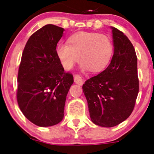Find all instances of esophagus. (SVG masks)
<instances>
[{
  "label": "esophagus",
  "mask_w": 154,
  "mask_h": 154,
  "mask_svg": "<svg viewBox=\"0 0 154 154\" xmlns=\"http://www.w3.org/2000/svg\"><path fill=\"white\" fill-rule=\"evenodd\" d=\"M74 82L78 85H83V79H82L81 75L79 74H75L74 75Z\"/></svg>",
  "instance_id": "esophagus-1"
}]
</instances>
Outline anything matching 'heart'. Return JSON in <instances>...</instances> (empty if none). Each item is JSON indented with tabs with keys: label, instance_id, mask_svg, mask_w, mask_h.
<instances>
[{
	"label": "heart",
	"instance_id": "obj_1",
	"mask_svg": "<svg viewBox=\"0 0 154 154\" xmlns=\"http://www.w3.org/2000/svg\"><path fill=\"white\" fill-rule=\"evenodd\" d=\"M113 53V45L106 35L80 32L71 36L68 43L57 46V54L62 66L71 70L81 57L83 70L100 72L108 65Z\"/></svg>",
	"mask_w": 154,
	"mask_h": 154
}]
</instances>
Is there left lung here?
<instances>
[{
    "label": "left lung",
    "instance_id": "8db88e82",
    "mask_svg": "<svg viewBox=\"0 0 154 154\" xmlns=\"http://www.w3.org/2000/svg\"><path fill=\"white\" fill-rule=\"evenodd\" d=\"M111 28L115 47L111 62L83 85L91 121L103 127H115L130 116L139 90L134 48L122 32Z\"/></svg>",
    "mask_w": 154,
    "mask_h": 154
}]
</instances>
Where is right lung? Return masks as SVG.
<instances>
[{"instance_id":"add662e5","label":"right lung","mask_w":154,"mask_h":154,"mask_svg":"<svg viewBox=\"0 0 154 154\" xmlns=\"http://www.w3.org/2000/svg\"><path fill=\"white\" fill-rule=\"evenodd\" d=\"M64 29L47 25L30 36L17 74V100L27 119L39 127L57 125L64 115L66 95L73 83L57 54Z\"/></svg>"}]
</instances>
